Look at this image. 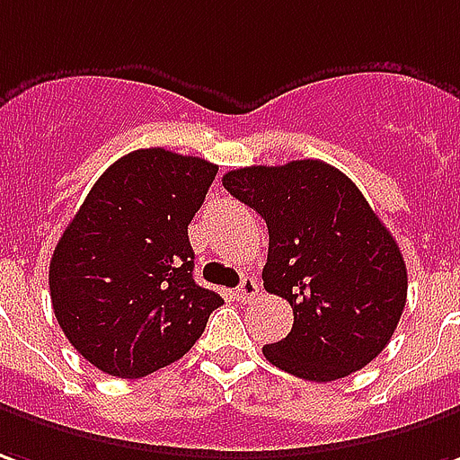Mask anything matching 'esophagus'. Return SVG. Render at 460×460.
<instances>
[{
	"instance_id": "obj_1",
	"label": "esophagus",
	"mask_w": 460,
	"mask_h": 460,
	"mask_svg": "<svg viewBox=\"0 0 460 460\" xmlns=\"http://www.w3.org/2000/svg\"><path fill=\"white\" fill-rule=\"evenodd\" d=\"M256 294H259V281H256L253 276H243L239 288H236V298H239V301H252Z\"/></svg>"
}]
</instances>
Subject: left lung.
Here are the masks:
<instances>
[{"label": "left lung", "mask_w": 460, "mask_h": 460, "mask_svg": "<svg viewBox=\"0 0 460 460\" xmlns=\"http://www.w3.org/2000/svg\"><path fill=\"white\" fill-rule=\"evenodd\" d=\"M221 184L266 221L263 288L294 308L288 336L263 346L266 361L319 384L371 364L396 331L409 276L358 186L319 159L234 169Z\"/></svg>", "instance_id": "left-lung-1"}]
</instances>
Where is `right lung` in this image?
<instances>
[{"mask_svg":"<svg viewBox=\"0 0 460 460\" xmlns=\"http://www.w3.org/2000/svg\"><path fill=\"white\" fill-rule=\"evenodd\" d=\"M217 164L139 149L96 179L51 253L54 316L99 371L141 378L184 356L224 304L194 281L189 224Z\"/></svg>","mask_w":460,"mask_h":460,"instance_id":"add662e5","label":"right lung"}]
</instances>
